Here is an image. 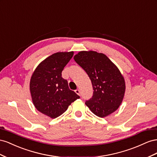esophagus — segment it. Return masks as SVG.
<instances>
[{
  "instance_id": "1",
  "label": "esophagus",
  "mask_w": 157,
  "mask_h": 157,
  "mask_svg": "<svg viewBox=\"0 0 157 157\" xmlns=\"http://www.w3.org/2000/svg\"><path fill=\"white\" fill-rule=\"evenodd\" d=\"M75 92L78 94V95H79L80 96V95H81V93H80V91H79V89H76V90H75Z\"/></svg>"
}]
</instances>
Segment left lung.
I'll list each match as a JSON object with an SVG mask.
<instances>
[{"instance_id": "8db88e82", "label": "left lung", "mask_w": 157, "mask_h": 157, "mask_svg": "<svg viewBox=\"0 0 157 157\" xmlns=\"http://www.w3.org/2000/svg\"><path fill=\"white\" fill-rule=\"evenodd\" d=\"M74 59L86 71L92 83L93 96L86 105L101 118L114 113L122 103L126 89L118 68L104 54L95 51H81Z\"/></svg>"}]
</instances>
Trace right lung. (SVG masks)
I'll list each match as a JSON object with an SVG mask.
<instances>
[{
    "mask_svg": "<svg viewBox=\"0 0 157 157\" xmlns=\"http://www.w3.org/2000/svg\"><path fill=\"white\" fill-rule=\"evenodd\" d=\"M74 55V52H56L39 64L31 76L30 92L33 105L39 112L56 118L79 98L68 87L62 71Z\"/></svg>",
    "mask_w": 157,
    "mask_h": 157,
    "instance_id": "add662e5",
    "label": "right lung"
}]
</instances>
